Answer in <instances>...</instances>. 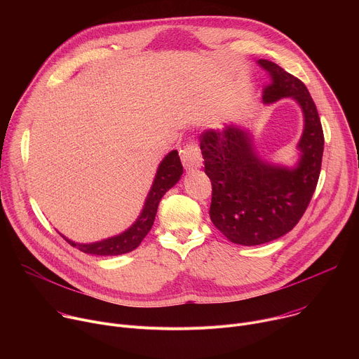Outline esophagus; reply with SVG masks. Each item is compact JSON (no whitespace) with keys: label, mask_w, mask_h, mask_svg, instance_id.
Segmentation results:
<instances>
[{"label":"esophagus","mask_w":359,"mask_h":359,"mask_svg":"<svg viewBox=\"0 0 359 359\" xmlns=\"http://www.w3.org/2000/svg\"><path fill=\"white\" fill-rule=\"evenodd\" d=\"M201 153L197 143L190 142L182 149V162L186 170H194L201 168Z\"/></svg>","instance_id":"34e87169"}]
</instances>
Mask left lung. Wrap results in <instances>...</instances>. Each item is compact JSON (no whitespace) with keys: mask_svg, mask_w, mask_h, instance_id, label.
Returning <instances> with one entry per match:
<instances>
[{"mask_svg":"<svg viewBox=\"0 0 359 359\" xmlns=\"http://www.w3.org/2000/svg\"><path fill=\"white\" fill-rule=\"evenodd\" d=\"M259 64L273 79L264 89L266 104L291 96L302 108L298 166L290 170L262 162L247 133L234 125L200 135L204 172L212 182L210 219L231 243L243 245L273 241L295 227L316 191L324 151V132L309 89L277 64Z\"/></svg>","mask_w":359,"mask_h":359,"instance_id":"left-lung-1","label":"left lung"}]
</instances>
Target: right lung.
I'll return each mask as SVG.
<instances>
[{
  "label": "right lung",
  "instance_id": "obj_1",
  "mask_svg": "<svg viewBox=\"0 0 359 359\" xmlns=\"http://www.w3.org/2000/svg\"><path fill=\"white\" fill-rule=\"evenodd\" d=\"M182 175H183V166L179 158V153L177 150H173L161 163L155 182H153V186L146 198L142 215L129 230H126L125 233L116 237L99 241V243H93V244H76L65 237L64 238L72 247H76L78 250L86 254H93V255H118V254H125L135 250L146 237V234L150 231L153 222H155V217H156L161 198L169 189H172L179 182Z\"/></svg>",
  "mask_w": 359,
  "mask_h": 359
}]
</instances>
